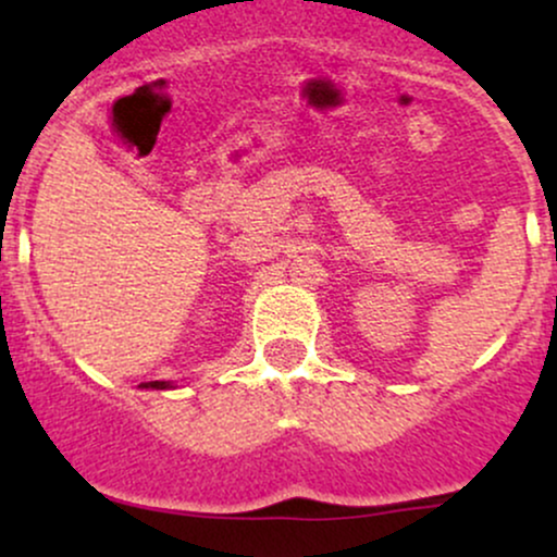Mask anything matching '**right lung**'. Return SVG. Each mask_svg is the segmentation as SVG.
<instances>
[{
	"instance_id": "1",
	"label": "right lung",
	"mask_w": 557,
	"mask_h": 557,
	"mask_svg": "<svg viewBox=\"0 0 557 557\" xmlns=\"http://www.w3.org/2000/svg\"><path fill=\"white\" fill-rule=\"evenodd\" d=\"M140 387H157V389H164V387H170V385H164V382H144V385Z\"/></svg>"
}]
</instances>
